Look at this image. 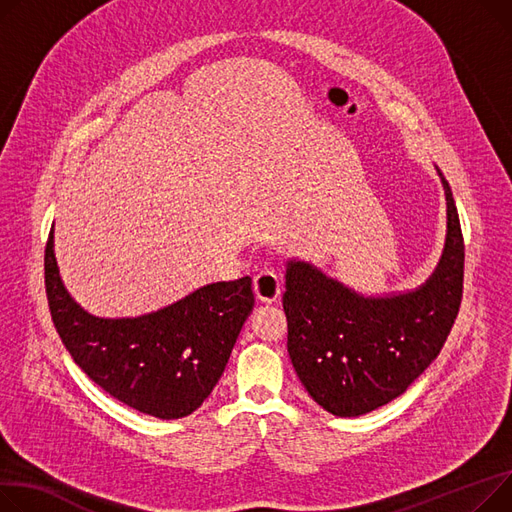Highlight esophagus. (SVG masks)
<instances>
[{
    "mask_svg": "<svg viewBox=\"0 0 512 512\" xmlns=\"http://www.w3.org/2000/svg\"><path fill=\"white\" fill-rule=\"evenodd\" d=\"M253 290L257 300L276 302L282 294V276L276 274V271H261L253 280Z\"/></svg>",
    "mask_w": 512,
    "mask_h": 512,
    "instance_id": "esophagus-1",
    "label": "esophagus"
}]
</instances>
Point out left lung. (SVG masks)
Returning a JSON list of instances; mask_svg holds the SVG:
<instances>
[{
    "label": "left lung",
    "instance_id": "8db88e82",
    "mask_svg": "<svg viewBox=\"0 0 512 512\" xmlns=\"http://www.w3.org/2000/svg\"><path fill=\"white\" fill-rule=\"evenodd\" d=\"M436 173L447 199L445 249L416 290L366 296L309 261L286 263L288 354L304 389L333 416H364L405 393L457 319L465 247L453 191Z\"/></svg>",
    "mask_w": 512,
    "mask_h": 512
}]
</instances>
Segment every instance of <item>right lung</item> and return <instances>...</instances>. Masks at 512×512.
<instances>
[{"label":"right lung","instance_id":"obj_1","mask_svg":"<svg viewBox=\"0 0 512 512\" xmlns=\"http://www.w3.org/2000/svg\"><path fill=\"white\" fill-rule=\"evenodd\" d=\"M45 288L61 342L88 379L160 420L185 418L208 399L255 304L245 276L206 284L140 317H96L63 286L53 228L45 249Z\"/></svg>","mask_w":512,"mask_h":512}]
</instances>
